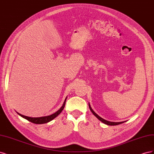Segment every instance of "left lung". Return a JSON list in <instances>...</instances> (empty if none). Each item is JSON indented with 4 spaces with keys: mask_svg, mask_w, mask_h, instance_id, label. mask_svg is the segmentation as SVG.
<instances>
[{
    "mask_svg": "<svg viewBox=\"0 0 154 154\" xmlns=\"http://www.w3.org/2000/svg\"><path fill=\"white\" fill-rule=\"evenodd\" d=\"M88 106H89V109H90L91 111L92 112V113L93 114H94V115L96 116V117L97 119H98L100 121H101V122L102 123H105V124H106V125H110V126L118 125L122 124V123L125 122H109V121H106V120L103 119L102 118H101L100 116H99L98 115H97V114L95 112L92 110V109L91 108V105H90L89 103H88Z\"/></svg>",
    "mask_w": 154,
    "mask_h": 154,
    "instance_id": "obj_1",
    "label": "left lung"
}]
</instances>
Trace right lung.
Instances as JSON below:
<instances>
[{"instance_id":"add662e5","label":"right lung","mask_w":154,"mask_h":154,"mask_svg":"<svg viewBox=\"0 0 154 154\" xmlns=\"http://www.w3.org/2000/svg\"><path fill=\"white\" fill-rule=\"evenodd\" d=\"M66 100H67V97L66 100H65L64 102H63V105L61 106V108H60L58 111L56 112L54 114L49 115V116H42V117H39V118H31V117H28V116H26L24 115H22L20 114H19L18 112L17 113L21 117H22L23 118H24L27 120H28L29 122H31V123H33L35 124H44V123H48L51 121H52L53 119H54L55 118H57V116L62 112V111L63 110L64 107H65V105H66Z\"/></svg>"}]
</instances>
